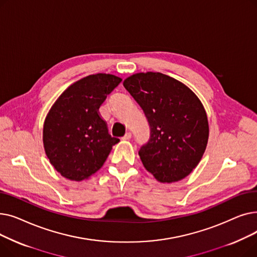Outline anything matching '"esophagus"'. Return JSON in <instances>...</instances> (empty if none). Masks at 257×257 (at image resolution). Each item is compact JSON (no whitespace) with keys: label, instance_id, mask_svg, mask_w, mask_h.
I'll return each instance as SVG.
<instances>
[{"label":"esophagus","instance_id":"1","mask_svg":"<svg viewBox=\"0 0 257 257\" xmlns=\"http://www.w3.org/2000/svg\"><path fill=\"white\" fill-rule=\"evenodd\" d=\"M131 137H132V134H131V132H127L125 136L121 138V140L123 141H129V140H131Z\"/></svg>","mask_w":257,"mask_h":257}]
</instances>
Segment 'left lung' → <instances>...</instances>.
Wrapping results in <instances>:
<instances>
[{
  "label": "left lung",
  "mask_w": 257,
  "mask_h": 257,
  "mask_svg": "<svg viewBox=\"0 0 257 257\" xmlns=\"http://www.w3.org/2000/svg\"><path fill=\"white\" fill-rule=\"evenodd\" d=\"M123 85L150 126V139L139 151L144 167L160 182L183 179L198 166L208 142L201 101L180 81L161 73L134 74Z\"/></svg>",
  "instance_id": "left-lung-1"
}]
</instances>
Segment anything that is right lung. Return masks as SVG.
Wrapping results in <instances>:
<instances>
[{
    "instance_id": "1",
    "label": "right lung",
    "mask_w": 257,
    "mask_h": 257,
    "mask_svg": "<svg viewBox=\"0 0 257 257\" xmlns=\"http://www.w3.org/2000/svg\"><path fill=\"white\" fill-rule=\"evenodd\" d=\"M121 79L110 74L89 75L67 87L45 119L43 141L51 165L63 177L81 181L99 171L112 146L99 108Z\"/></svg>"
}]
</instances>
